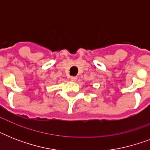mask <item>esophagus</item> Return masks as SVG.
Segmentation results:
<instances>
[{"mask_svg": "<svg viewBox=\"0 0 150 150\" xmlns=\"http://www.w3.org/2000/svg\"><path fill=\"white\" fill-rule=\"evenodd\" d=\"M70 79L71 81H74V82H75V81H76V79H77V77H76V76H71Z\"/></svg>", "mask_w": 150, "mask_h": 150, "instance_id": "obj_1", "label": "esophagus"}]
</instances>
